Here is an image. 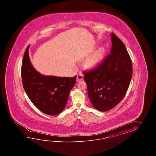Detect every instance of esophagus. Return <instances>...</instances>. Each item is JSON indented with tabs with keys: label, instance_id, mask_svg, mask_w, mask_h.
<instances>
[{
	"label": "esophagus",
	"instance_id": "1",
	"mask_svg": "<svg viewBox=\"0 0 156 156\" xmlns=\"http://www.w3.org/2000/svg\"><path fill=\"white\" fill-rule=\"evenodd\" d=\"M83 73H79V74L77 75V81H79L80 80H83Z\"/></svg>",
	"mask_w": 156,
	"mask_h": 156
}]
</instances>
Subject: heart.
Instances as JSON below:
<instances>
[{
	"label": "heart",
	"mask_w": 156,
	"mask_h": 156,
	"mask_svg": "<svg viewBox=\"0 0 156 156\" xmlns=\"http://www.w3.org/2000/svg\"><path fill=\"white\" fill-rule=\"evenodd\" d=\"M103 58V51L100 50L98 52L94 54L93 56L90 57L86 62V65L89 67L96 66Z\"/></svg>",
	"instance_id": "obj_1"
}]
</instances>
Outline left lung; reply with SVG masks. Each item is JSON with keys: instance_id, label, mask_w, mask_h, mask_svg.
Masks as SVG:
<instances>
[{"instance_id": "obj_1", "label": "left lung", "mask_w": 156, "mask_h": 156, "mask_svg": "<svg viewBox=\"0 0 156 156\" xmlns=\"http://www.w3.org/2000/svg\"><path fill=\"white\" fill-rule=\"evenodd\" d=\"M111 38L110 53L83 73L90 100L101 112L113 109L122 100L132 77V62L124 44L114 33Z\"/></svg>"}]
</instances>
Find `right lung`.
Returning <instances> with one entry per match:
<instances>
[{
    "label": "right lung",
    "instance_id": "1",
    "mask_svg": "<svg viewBox=\"0 0 156 156\" xmlns=\"http://www.w3.org/2000/svg\"><path fill=\"white\" fill-rule=\"evenodd\" d=\"M28 46L21 67L23 88L30 101L44 114L56 115L63 111L66 105L70 90L76 76L73 77L46 76L38 73L32 66Z\"/></svg>",
    "mask_w": 156,
    "mask_h": 156
}]
</instances>
